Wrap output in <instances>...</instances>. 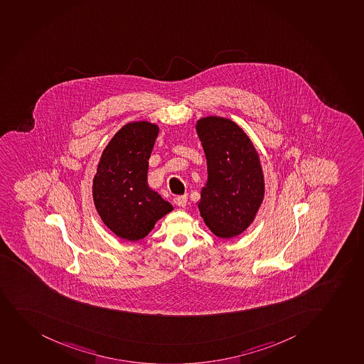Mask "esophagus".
<instances>
[{
    "instance_id": "1",
    "label": "esophagus",
    "mask_w": 364,
    "mask_h": 364,
    "mask_svg": "<svg viewBox=\"0 0 364 364\" xmlns=\"http://www.w3.org/2000/svg\"><path fill=\"white\" fill-rule=\"evenodd\" d=\"M187 196H178L173 199V203H175V205H177V206L184 207L187 205Z\"/></svg>"
}]
</instances>
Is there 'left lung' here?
Returning <instances> with one entry per match:
<instances>
[{
  "mask_svg": "<svg viewBox=\"0 0 364 364\" xmlns=\"http://www.w3.org/2000/svg\"><path fill=\"white\" fill-rule=\"evenodd\" d=\"M207 161L206 186L201 191L200 215L222 238L242 234L264 199L262 168L245 132L228 119L210 116L196 123Z\"/></svg>",
  "mask_w": 364,
  "mask_h": 364,
  "instance_id": "1",
  "label": "left lung"
}]
</instances>
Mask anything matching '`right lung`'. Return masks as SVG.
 I'll use <instances>...</instances> for the list:
<instances>
[{
	"instance_id": "obj_1",
	"label": "right lung",
	"mask_w": 364,
	"mask_h": 364,
	"mask_svg": "<svg viewBox=\"0 0 364 364\" xmlns=\"http://www.w3.org/2000/svg\"><path fill=\"white\" fill-rule=\"evenodd\" d=\"M158 127L132 122L111 139L93 178V200L100 218L119 237L139 241L158 219L173 210L147 183L149 159Z\"/></svg>"
}]
</instances>
